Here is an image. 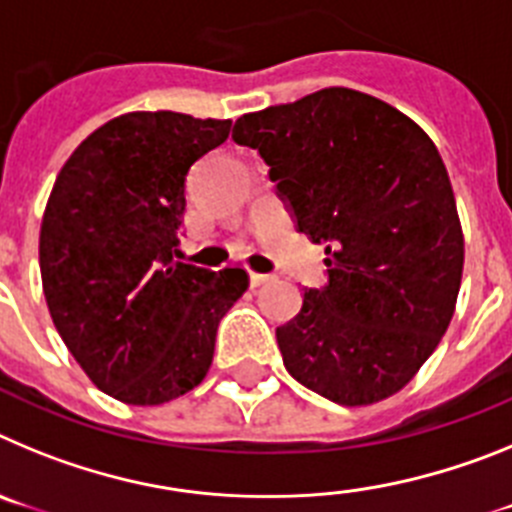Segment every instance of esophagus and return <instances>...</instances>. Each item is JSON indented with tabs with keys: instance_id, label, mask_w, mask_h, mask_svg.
Returning <instances> with one entry per match:
<instances>
[{
	"instance_id": "34e87169",
	"label": "esophagus",
	"mask_w": 512,
	"mask_h": 512,
	"mask_svg": "<svg viewBox=\"0 0 512 512\" xmlns=\"http://www.w3.org/2000/svg\"><path fill=\"white\" fill-rule=\"evenodd\" d=\"M271 277L269 274H256V271H251V287H261V284H269Z\"/></svg>"
}]
</instances>
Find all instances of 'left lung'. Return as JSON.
I'll list each match as a JSON object with an SVG mask.
<instances>
[{
  "label": "left lung",
  "instance_id": "obj_1",
  "mask_svg": "<svg viewBox=\"0 0 512 512\" xmlns=\"http://www.w3.org/2000/svg\"><path fill=\"white\" fill-rule=\"evenodd\" d=\"M297 228L325 243L328 287L277 328L287 372L361 408L400 392L456 310L464 233L436 143L397 107L346 87L238 117Z\"/></svg>",
  "mask_w": 512,
  "mask_h": 512
}]
</instances>
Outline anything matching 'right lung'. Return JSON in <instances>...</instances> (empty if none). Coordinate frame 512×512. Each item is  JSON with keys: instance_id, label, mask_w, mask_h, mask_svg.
<instances>
[{"instance_id": "obj_1", "label": "right lung", "mask_w": 512, "mask_h": 512, "mask_svg": "<svg viewBox=\"0 0 512 512\" xmlns=\"http://www.w3.org/2000/svg\"><path fill=\"white\" fill-rule=\"evenodd\" d=\"M230 120L125 112L81 140L40 223L53 325L94 387L164 405L207 377L217 325L248 271L176 261L189 166L225 143Z\"/></svg>"}]
</instances>
